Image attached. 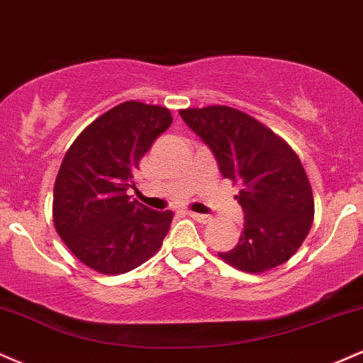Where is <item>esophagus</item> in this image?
Instances as JSON below:
<instances>
[{
	"mask_svg": "<svg viewBox=\"0 0 363 363\" xmlns=\"http://www.w3.org/2000/svg\"><path fill=\"white\" fill-rule=\"evenodd\" d=\"M189 216L194 220H197V223H202V224H207V223H211V220H212V217L208 214H197V212H189Z\"/></svg>",
	"mask_w": 363,
	"mask_h": 363,
	"instance_id": "1",
	"label": "esophagus"
}]
</instances>
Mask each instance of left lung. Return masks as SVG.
<instances>
[{
    "instance_id": "left-lung-1",
    "label": "left lung",
    "mask_w": 363,
    "mask_h": 363,
    "mask_svg": "<svg viewBox=\"0 0 363 363\" xmlns=\"http://www.w3.org/2000/svg\"><path fill=\"white\" fill-rule=\"evenodd\" d=\"M180 115L211 147L220 174L241 185L240 242L219 257L248 274L282 265L301 248L314 217L311 183L294 149L231 106L185 108Z\"/></svg>"
}]
</instances>
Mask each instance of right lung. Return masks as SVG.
I'll return each instance as SVG.
<instances>
[{
	"label": "right lung",
	"mask_w": 363,
	"mask_h": 363,
	"mask_svg": "<svg viewBox=\"0 0 363 363\" xmlns=\"http://www.w3.org/2000/svg\"><path fill=\"white\" fill-rule=\"evenodd\" d=\"M172 122L164 106L123 101L67 149L54 183L52 217L61 240L86 267L125 274L163 245L173 212L152 211L127 190H135L139 161Z\"/></svg>",
	"instance_id": "right-lung-1"
}]
</instances>
